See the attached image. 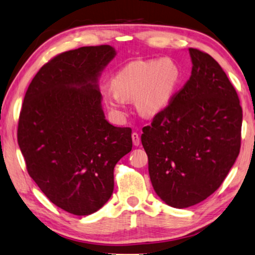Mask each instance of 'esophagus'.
<instances>
[{"label": "esophagus", "instance_id": "1", "mask_svg": "<svg viewBox=\"0 0 255 255\" xmlns=\"http://www.w3.org/2000/svg\"><path fill=\"white\" fill-rule=\"evenodd\" d=\"M131 139H132V144H134L135 146H138L140 143V138H139V135L137 134V132H132Z\"/></svg>", "mask_w": 255, "mask_h": 255}]
</instances>
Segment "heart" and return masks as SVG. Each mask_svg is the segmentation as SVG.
<instances>
[{
	"mask_svg": "<svg viewBox=\"0 0 255 255\" xmlns=\"http://www.w3.org/2000/svg\"><path fill=\"white\" fill-rule=\"evenodd\" d=\"M181 78L179 66L171 59L134 61L112 77V90L104 91L103 98L115 111L121 112L125 101L135 100L142 115L156 116L170 106Z\"/></svg>",
	"mask_w": 255,
	"mask_h": 255,
	"instance_id": "heart-1",
	"label": "heart"
}]
</instances>
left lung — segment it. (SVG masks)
I'll return each instance as SVG.
<instances>
[{
    "mask_svg": "<svg viewBox=\"0 0 255 255\" xmlns=\"http://www.w3.org/2000/svg\"><path fill=\"white\" fill-rule=\"evenodd\" d=\"M192 75L164 111L143 128L153 188L184 209L220 187L241 148L243 112L235 88L215 59L188 48Z\"/></svg>",
    "mask_w": 255,
    "mask_h": 255,
    "instance_id": "obj_1",
    "label": "left lung"
}]
</instances>
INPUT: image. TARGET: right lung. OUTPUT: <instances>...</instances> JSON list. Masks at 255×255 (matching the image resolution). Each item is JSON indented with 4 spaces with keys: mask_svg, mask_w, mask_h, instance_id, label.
Here are the masks:
<instances>
[{
    "mask_svg": "<svg viewBox=\"0 0 255 255\" xmlns=\"http://www.w3.org/2000/svg\"><path fill=\"white\" fill-rule=\"evenodd\" d=\"M110 45L68 51L40 68L19 117L18 144L27 170L56 207L76 216L100 210L112 195L113 169L131 151V129L104 116L101 74Z\"/></svg>",
    "mask_w": 255,
    "mask_h": 255,
    "instance_id": "obj_1",
    "label": "right lung"
}]
</instances>
